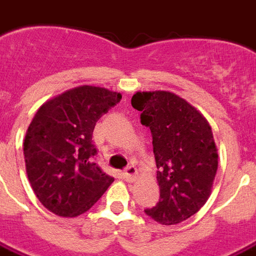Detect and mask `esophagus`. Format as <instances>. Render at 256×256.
<instances>
[{
	"label": "esophagus",
	"mask_w": 256,
	"mask_h": 256,
	"mask_svg": "<svg viewBox=\"0 0 256 256\" xmlns=\"http://www.w3.org/2000/svg\"><path fill=\"white\" fill-rule=\"evenodd\" d=\"M136 173H138V172H136V168L130 165V166L126 168L124 172V180L128 181V182H132V181H134L136 178Z\"/></svg>",
	"instance_id": "esophagus-1"
}]
</instances>
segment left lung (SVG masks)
<instances>
[{
    "mask_svg": "<svg viewBox=\"0 0 256 256\" xmlns=\"http://www.w3.org/2000/svg\"><path fill=\"white\" fill-rule=\"evenodd\" d=\"M132 106L150 128L160 200L146 214L164 226L178 224L202 208L218 170V149L208 120L169 91L136 92Z\"/></svg>",
    "mask_w": 256,
    "mask_h": 256,
    "instance_id": "obj_1",
    "label": "left lung"
}]
</instances>
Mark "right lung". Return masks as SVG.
I'll return each instance as SVG.
<instances>
[{
    "instance_id": "right-lung-1",
    "label": "right lung",
    "mask_w": 256,
    "mask_h": 256,
    "mask_svg": "<svg viewBox=\"0 0 256 256\" xmlns=\"http://www.w3.org/2000/svg\"><path fill=\"white\" fill-rule=\"evenodd\" d=\"M120 99V92L80 86L37 110L24 140L25 166L33 192L48 210L79 216L114 181L94 162L92 132L98 120Z\"/></svg>"
}]
</instances>
